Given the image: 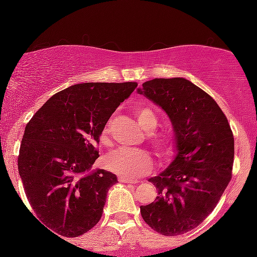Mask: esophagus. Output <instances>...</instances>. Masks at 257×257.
<instances>
[{
	"label": "esophagus",
	"instance_id": "34e87169",
	"mask_svg": "<svg viewBox=\"0 0 257 257\" xmlns=\"http://www.w3.org/2000/svg\"><path fill=\"white\" fill-rule=\"evenodd\" d=\"M118 181H119V182H124V184H137L138 180L128 179V178H124V176H119Z\"/></svg>",
	"mask_w": 257,
	"mask_h": 257
}]
</instances>
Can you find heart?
<instances>
[{"label": "heart", "mask_w": 257, "mask_h": 257, "mask_svg": "<svg viewBox=\"0 0 257 257\" xmlns=\"http://www.w3.org/2000/svg\"><path fill=\"white\" fill-rule=\"evenodd\" d=\"M134 113L139 124L146 131V137L159 155L170 157L175 152L176 138L170 131H155L158 125V118L151 108L144 105H137ZM100 141L104 145L110 144V122L105 124L100 135ZM105 166L111 172L128 179H135L149 173L153 167L152 155L144 149H128L119 147L105 157Z\"/></svg>", "instance_id": "heart-1"}]
</instances>
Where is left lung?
<instances>
[{
    "label": "left lung",
    "mask_w": 257,
    "mask_h": 257,
    "mask_svg": "<svg viewBox=\"0 0 257 257\" xmlns=\"http://www.w3.org/2000/svg\"><path fill=\"white\" fill-rule=\"evenodd\" d=\"M138 93L166 111L178 152L164 172L149 179L158 196L140 206L141 216L161 234H182L206 219L231 180V126L216 101L186 78L151 79Z\"/></svg>",
    "instance_id": "obj_1"
}]
</instances>
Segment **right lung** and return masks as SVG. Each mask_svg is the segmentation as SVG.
<instances>
[{
  "label": "right lung",
  "mask_w": 257,
  "mask_h": 257,
  "mask_svg": "<svg viewBox=\"0 0 257 257\" xmlns=\"http://www.w3.org/2000/svg\"><path fill=\"white\" fill-rule=\"evenodd\" d=\"M138 87L81 83L54 94L25 126L18 169L36 216L55 235L78 237L99 222L117 176L91 172L111 114Z\"/></svg>",
  "instance_id": "right-lung-1"
}]
</instances>
